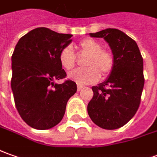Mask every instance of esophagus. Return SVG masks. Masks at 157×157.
<instances>
[{"label":"esophagus","instance_id":"1","mask_svg":"<svg viewBox=\"0 0 157 157\" xmlns=\"http://www.w3.org/2000/svg\"><path fill=\"white\" fill-rule=\"evenodd\" d=\"M83 89V86L82 85H78V87H77V90H78V91H80L81 90Z\"/></svg>","mask_w":157,"mask_h":157}]
</instances>
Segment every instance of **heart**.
<instances>
[{"mask_svg":"<svg viewBox=\"0 0 157 157\" xmlns=\"http://www.w3.org/2000/svg\"><path fill=\"white\" fill-rule=\"evenodd\" d=\"M82 54L86 55L85 67L69 72L68 78L78 85L96 83L101 77L105 78L112 72L114 66V58L112 53L101 49V44L93 38H85L78 44ZM59 60L61 67L66 70H71L76 64V56L70 46H67L60 51Z\"/></svg>","mask_w":157,"mask_h":157,"instance_id":"b5f03b06","label":"heart"}]
</instances>
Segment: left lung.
<instances>
[{
  "mask_svg": "<svg viewBox=\"0 0 157 157\" xmlns=\"http://www.w3.org/2000/svg\"><path fill=\"white\" fill-rule=\"evenodd\" d=\"M90 36L109 44L114 66L104 82L92 86L88 114L101 128L118 129L134 116L140 104L144 85L142 56L134 40L118 29L109 28Z\"/></svg>",
  "mask_w": 157,
  "mask_h": 157,
  "instance_id": "obj_1",
  "label": "left lung"
}]
</instances>
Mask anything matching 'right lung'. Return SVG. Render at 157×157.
<instances>
[{"instance_id": "right-lung-1", "label": "right lung", "mask_w": 157, "mask_h": 157, "mask_svg": "<svg viewBox=\"0 0 157 157\" xmlns=\"http://www.w3.org/2000/svg\"><path fill=\"white\" fill-rule=\"evenodd\" d=\"M72 36L39 27L23 36L15 46L11 87L19 115L32 128L46 130L59 124L67 101L76 93L73 81L55 84L67 76L59 56Z\"/></svg>"}]
</instances>
